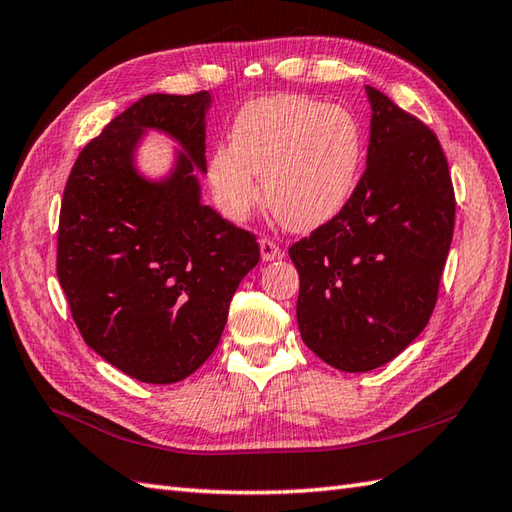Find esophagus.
<instances>
[{"mask_svg": "<svg viewBox=\"0 0 512 512\" xmlns=\"http://www.w3.org/2000/svg\"><path fill=\"white\" fill-rule=\"evenodd\" d=\"M259 253H262V259L264 262H275V259H281L284 257V250H281L273 239L264 237L262 242H259Z\"/></svg>", "mask_w": 512, "mask_h": 512, "instance_id": "esophagus-1", "label": "esophagus"}]
</instances>
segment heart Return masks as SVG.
<instances>
[{"label":"heart","instance_id":"1","mask_svg":"<svg viewBox=\"0 0 512 512\" xmlns=\"http://www.w3.org/2000/svg\"><path fill=\"white\" fill-rule=\"evenodd\" d=\"M363 162V132L352 112L299 94L244 105L231 147H217L209 182L224 215L246 220L264 198L292 231L328 224L350 202Z\"/></svg>","mask_w":512,"mask_h":512}]
</instances>
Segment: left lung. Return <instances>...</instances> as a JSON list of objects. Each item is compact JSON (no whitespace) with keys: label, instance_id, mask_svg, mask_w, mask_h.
Listing matches in <instances>:
<instances>
[{"label":"left lung","instance_id":"obj_1","mask_svg":"<svg viewBox=\"0 0 512 512\" xmlns=\"http://www.w3.org/2000/svg\"><path fill=\"white\" fill-rule=\"evenodd\" d=\"M369 147L350 202L290 246L301 339L341 372L396 358L429 323L453 239L455 195L436 134L365 88Z\"/></svg>","mask_w":512,"mask_h":512}]
</instances>
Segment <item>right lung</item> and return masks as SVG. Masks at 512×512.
I'll list each match as a JSON object with an SVG mask.
<instances>
[{
    "mask_svg": "<svg viewBox=\"0 0 512 512\" xmlns=\"http://www.w3.org/2000/svg\"><path fill=\"white\" fill-rule=\"evenodd\" d=\"M211 94H149L76 158L63 191L57 275L85 343L140 383L191 376L220 343L231 299L259 262L255 237L202 202ZM149 131L172 167H137Z\"/></svg>",
    "mask_w": 512,
    "mask_h": 512,
    "instance_id": "right-lung-1",
    "label": "right lung"
}]
</instances>
